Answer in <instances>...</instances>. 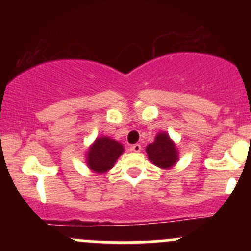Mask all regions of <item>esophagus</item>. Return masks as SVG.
<instances>
[{
	"label": "esophagus",
	"instance_id": "obj_1",
	"mask_svg": "<svg viewBox=\"0 0 251 251\" xmlns=\"http://www.w3.org/2000/svg\"><path fill=\"white\" fill-rule=\"evenodd\" d=\"M131 151L140 152L142 151V145H140V144H134V145L131 146Z\"/></svg>",
	"mask_w": 251,
	"mask_h": 251
}]
</instances>
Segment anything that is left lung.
<instances>
[{
	"label": "left lung",
	"mask_w": 251,
	"mask_h": 251,
	"mask_svg": "<svg viewBox=\"0 0 251 251\" xmlns=\"http://www.w3.org/2000/svg\"><path fill=\"white\" fill-rule=\"evenodd\" d=\"M149 160L160 169H171L179 159L177 145L165 131L159 132L154 142L146 146Z\"/></svg>",
	"instance_id": "obj_1"
}]
</instances>
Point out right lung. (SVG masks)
Here are the masks:
<instances>
[{"mask_svg":"<svg viewBox=\"0 0 251 251\" xmlns=\"http://www.w3.org/2000/svg\"><path fill=\"white\" fill-rule=\"evenodd\" d=\"M124 145L107 135L98 137L89 145L85 154L86 164L94 174H105L114 166L118 158L124 153Z\"/></svg>","mask_w":251,"mask_h":251,"instance_id":"1","label":"right lung"}]
</instances>
